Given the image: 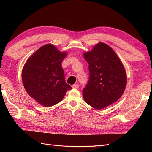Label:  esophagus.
<instances>
[{
    "label": "esophagus",
    "mask_w": 152,
    "mask_h": 152,
    "mask_svg": "<svg viewBox=\"0 0 152 152\" xmlns=\"http://www.w3.org/2000/svg\"><path fill=\"white\" fill-rule=\"evenodd\" d=\"M72 88H74V89H78L79 87V86L78 85V84H73V85H72Z\"/></svg>",
    "instance_id": "esophagus-1"
}]
</instances>
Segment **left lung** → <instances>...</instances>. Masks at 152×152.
Listing matches in <instances>:
<instances>
[{
    "instance_id": "1",
    "label": "left lung",
    "mask_w": 152,
    "mask_h": 152,
    "mask_svg": "<svg viewBox=\"0 0 152 152\" xmlns=\"http://www.w3.org/2000/svg\"><path fill=\"white\" fill-rule=\"evenodd\" d=\"M84 57L89 70L88 82L82 91L85 102L97 110L117 102L125 90L127 77L116 53L107 44L99 42Z\"/></svg>"
}]
</instances>
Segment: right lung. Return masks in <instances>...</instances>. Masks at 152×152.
<instances>
[{"mask_svg": "<svg viewBox=\"0 0 152 152\" xmlns=\"http://www.w3.org/2000/svg\"><path fill=\"white\" fill-rule=\"evenodd\" d=\"M66 53L52 44L39 48L26 61L22 80L28 94L46 107L58 103L72 87L66 83L61 62Z\"/></svg>", "mask_w": 152, "mask_h": 152, "instance_id": "obj_1", "label": "right lung"}]
</instances>
